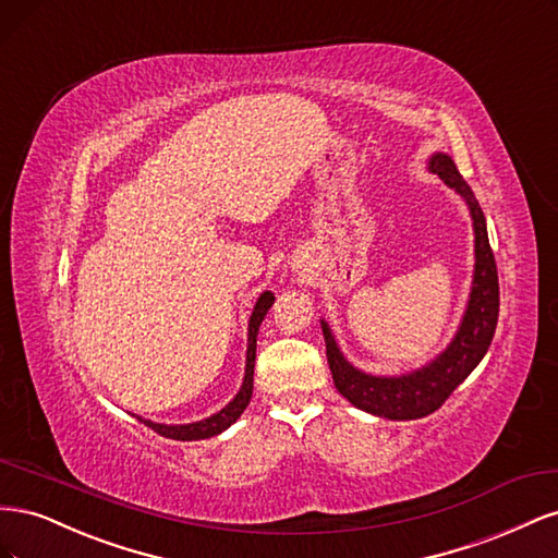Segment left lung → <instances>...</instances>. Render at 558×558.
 Instances as JSON below:
<instances>
[{
  "label": "left lung",
  "mask_w": 558,
  "mask_h": 558,
  "mask_svg": "<svg viewBox=\"0 0 558 558\" xmlns=\"http://www.w3.org/2000/svg\"><path fill=\"white\" fill-rule=\"evenodd\" d=\"M428 167L449 189H453L468 202L472 230H475V277H472V291L463 320L451 344L435 361L412 369L408 375L375 377L361 373L359 367H353L342 356L328 324L320 320L326 337V356L337 391L353 408L391 421L421 418L440 410L442 402L453 393V388L480 365L488 344L494 340L498 324V269L492 244H488L486 221L480 202L472 195L470 185L456 170L453 160L447 154H435Z\"/></svg>",
  "instance_id": "left-lung-1"
}]
</instances>
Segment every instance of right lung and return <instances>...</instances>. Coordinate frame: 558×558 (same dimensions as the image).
I'll list each match as a JSON object with an SVG mask.
<instances>
[{"mask_svg": "<svg viewBox=\"0 0 558 558\" xmlns=\"http://www.w3.org/2000/svg\"><path fill=\"white\" fill-rule=\"evenodd\" d=\"M275 302V293H260L256 307H253V314L248 318V349H246V369H244V381L240 393L234 396L221 412L211 414L209 418L195 421V424H183V426H165V424H154V421L142 418L148 428H154L158 435L170 437V440H181V442H191V440H205V437H214L218 433H223L226 428H230L234 421L242 416V412L246 410V404L251 400L253 393V365H256V337H258V328L263 324V318L267 314V310L272 307Z\"/></svg>", "mask_w": 558, "mask_h": 558, "instance_id": "obj_1", "label": "right lung"}]
</instances>
